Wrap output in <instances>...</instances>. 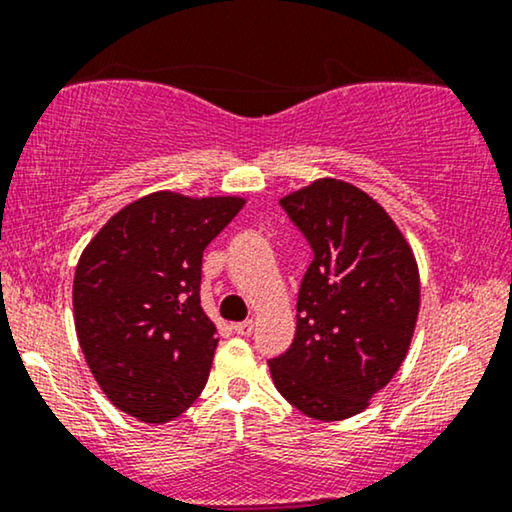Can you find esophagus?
<instances>
[{
	"label": "esophagus",
	"instance_id": "obj_1",
	"mask_svg": "<svg viewBox=\"0 0 512 512\" xmlns=\"http://www.w3.org/2000/svg\"><path fill=\"white\" fill-rule=\"evenodd\" d=\"M233 331L237 335H242V338H247V335L254 333V321L247 319V321H237V324H233Z\"/></svg>",
	"mask_w": 512,
	"mask_h": 512
}]
</instances>
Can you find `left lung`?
<instances>
[{"label": "left lung", "instance_id": "obj_1", "mask_svg": "<svg viewBox=\"0 0 512 512\" xmlns=\"http://www.w3.org/2000/svg\"><path fill=\"white\" fill-rule=\"evenodd\" d=\"M279 205L314 256L300 282L296 335L270 359V373L293 408L338 422L366 408L408 354L417 263L389 214L345 181H314Z\"/></svg>", "mask_w": 512, "mask_h": 512}]
</instances>
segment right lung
Listing matches in <instances>:
<instances>
[{"instance_id":"obj_1","label":"right lung","mask_w":512,"mask_h":512,"mask_svg":"<svg viewBox=\"0 0 512 512\" xmlns=\"http://www.w3.org/2000/svg\"><path fill=\"white\" fill-rule=\"evenodd\" d=\"M242 205L146 195L109 219L81 254L79 345L109 401L139 422H172L205 389L219 338L200 307L202 251Z\"/></svg>"}]
</instances>
